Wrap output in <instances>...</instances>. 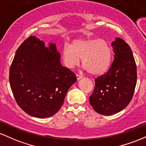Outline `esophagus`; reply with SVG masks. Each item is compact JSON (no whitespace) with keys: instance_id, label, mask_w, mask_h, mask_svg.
<instances>
[{"instance_id":"1","label":"esophagus","mask_w":146,"mask_h":146,"mask_svg":"<svg viewBox=\"0 0 146 146\" xmlns=\"http://www.w3.org/2000/svg\"><path fill=\"white\" fill-rule=\"evenodd\" d=\"M76 78H77V80H78H78H80V79L82 78V76H81V75L77 74V75H76Z\"/></svg>"}]
</instances>
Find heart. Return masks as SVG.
<instances>
[{
    "instance_id": "b5f03b06",
    "label": "heart",
    "mask_w": 146,
    "mask_h": 146,
    "mask_svg": "<svg viewBox=\"0 0 146 146\" xmlns=\"http://www.w3.org/2000/svg\"><path fill=\"white\" fill-rule=\"evenodd\" d=\"M65 66L73 68L79 64L80 58L84 68L92 75L102 74L109 67L112 60V48L104 40L78 38L66 44L62 50Z\"/></svg>"
}]
</instances>
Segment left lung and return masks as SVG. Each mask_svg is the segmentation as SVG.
Listing matches in <instances>:
<instances>
[{"instance_id": "left-lung-1", "label": "left lung", "mask_w": 146, "mask_h": 146, "mask_svg": "<svg viewBox=\"0 0 146 146\" xmlns=\"http://www.w3.org/2000/svg\"><path fill=\"white\" fill-rule=\"evenodd\" d=\"M114 60L108 71L95 79L90 104L97 113L111 115L124 109L131 101L137 84V66L130 46L123 40L112 42Z\"/></svg>"}]
</instances>
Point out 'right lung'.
Masks as SVG:
<instances>
[{
    "label": "right lung",
    "instance_id": "add662e5",
    "mask_svg": "<svg viewBox=\"0 0 146 146\" xmlns=\"http://www.w3.org/2000/svg\"><path fill=\"white\" fill-rule=\"evenodd\" d=\"M56 44L45 46L30 36L16 51L9 70V83L18 105L28 115L47 118L60 109L75 73L60 62Z\"/></svg>",
    "mask_w": 146,
    "mask_h": 146
}]
</instances>
